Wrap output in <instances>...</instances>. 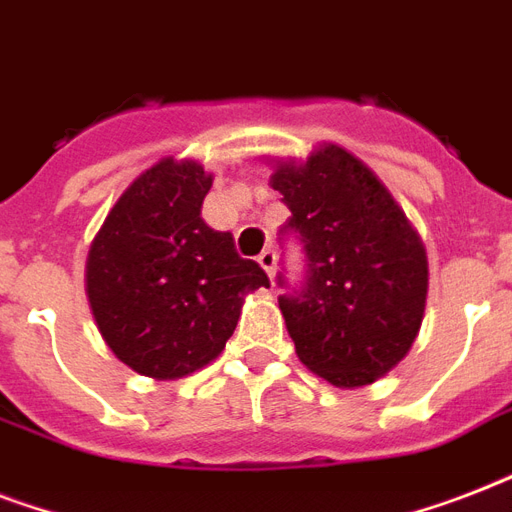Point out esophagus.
I'll use <instances>...</instances> for the list:
<instances>
[{
	"label": "esophagus",
	"mask_w": 512,
	"mask_h": 512,
	"mask_svg": "<svg viewBox=\"0 0 512 512\" xmlns=\"http://www.w3.org/2000/svg\"><path fill=\"white\" fill-rule=\"evenodd\" d=\"M257 263L263 265V271L268 273V276H273V268H276V252H273V249H263V252L257 255Z\"/></svg>",
	"instance_id": "1"
}]
</instances>
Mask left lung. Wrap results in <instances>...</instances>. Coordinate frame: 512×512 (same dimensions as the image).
Here are the masks:
<instances>
[{
    "mask_svg": "<svg viewBox=\"0 0 512 512\" xmlns=\"http://www.w3.org/2000/svg\"><path fill=\"white\" fill-rule=\"evenodd\" d=\"M271 185L292 212L281 241L292 236L305 255L297 287L284 271L276 276L297 356L332 385H369L420 332L428 297L420 236L372 170L337 146L279 164Z\"/></svg>",
    "mask_w": 512,
    "mask_h": 512,
    "instance_id": "left-lung-1",
    "label": "left lung"
}]
</instances>
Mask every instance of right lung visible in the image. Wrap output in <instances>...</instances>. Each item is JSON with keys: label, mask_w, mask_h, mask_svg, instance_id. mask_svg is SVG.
Returning <instances> with one entry per match:
<instances>
[{"label": "right lung", "mask_w": 512, "mask_h": 512, "mask_svg": "<svg viewBox=\"0 0 512 512\" xmlns=\"http://www.w3.org/2000/svg\"><path fill=\"white\" fill-rule=\"evenodd\" d=\"M212 175L164 162L135 180L108 212L87 257V297L108 348L135 372L175 380L225 348L241 295L268 287L228 231L201 220Z\"/></svg>", "instance_id": "add662e5"}]
</instances>
